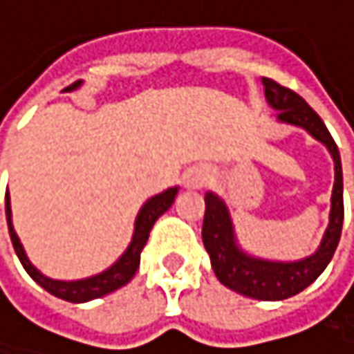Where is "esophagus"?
I'll return each mask as SVG.
<instances>
[{"label":"esophagus","mask_w":354,"mask_h":354,"mask_svg":"<svg viewBox=\"0 0 354 354\" xmlns=\"http://www.w3.org/2000/svg\"><path fill=\"white\" fill-rule=\"evenodd\" d=\"M209 180V174L203 167H193L185 174V185L187 189H201Z\"/></svg>","instance_id":"esophagus-1"}]
</instances>
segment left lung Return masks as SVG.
I'll use <instances>...</instances> for the list:
<instances>
[{
  "mask_svg": "<svg viewBox=\"0 0 354 354\" xmlns=\"http://www.w3.org/2000/svg\"><path fill=\"white\" fill-rule=\"evenodd\" d=\"M266 97L274 109H278V118L282 122L303 126L309 130L317 140H322L332 157H334V169H336V183L332 191V212H330V226L324 234V241L315 255L297 261V263H274V261H261L245 255L236 243L234 232L230 224V216L226 205L214 195H205V218H203V245L209 253L212 268L218 276V280L228 286L230 290L245 295L249 299L259 301H284L301 290H305L317 276L326 270L330 263L338 241L342 232V220H344V201H342V165H340V153L338 147L328 132L322 118L315 113L307 101L290 91L288 86H282L280 82L272 78H263Z\"/></svg>",
  "mask_w": 354,
  "mask_h": 354,
  "instance_id": "obj_1",
  "label": "left lung"
}]
</instances>
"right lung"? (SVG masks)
<instances>
[{
    "mask_svg": "<svg viewBox=\"0 0 354 354\" xmlns=\"http://www.w3.org/2000/svg\"><path fill=\"white\" fill-rule=\"evenodd\" d=\"M80 84V80L72 82L70 86H66V91H72ZM178 193V189H167L163 191L161 195H155L153 199H149L142 209L138 212V218H136V228H134V236H132V243L130 247L126 249V253L109 268L105 270L103 274L99 276H93V278H86V280H78V282H57V280H49L45 278L41 272H37L32 268V263L26 259V253L14 232V226H12V209H10V197H6V218H8V228H10V239H12V245H14V251L20 259V263L24 266V270L28 272V276L39 284L43 286L47 292H51L53 297L57 299H64V301H70V303H86V301H93V299H99V297H105L118 288H122L124 284H128L132 280V276L136 274L138 270V263H140V251L142 247L147 245V239H149V232L153 228V224L157 222V218L161 214H165L171 203H174V197Z\"/></svg>",
    "mask_w": 354,
    "mask_h": 354,
    "instance_id": "add662e5",
    "label": "right lung"
}]
</instances>
